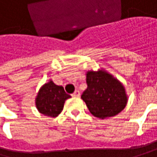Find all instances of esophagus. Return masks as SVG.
<instances>
[{
	"instance_id": "esophagus-1",
	"label": "esophagus",
	"mask_w": 157,
	"mask_h": 157,
	"mask_svg": "<svg viewBox=\"0 0 157 157\" xmlns=\"http://www.w3.org/2000/svg\"><path fill=\"white\" fill-rule=\"evenodd\" d=\"M72 96L73 97H79L80 96V91H79V90H75L74 93L72 94Z\"/></svg>"
}]
</instances>
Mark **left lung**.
Here are the masks:
<instances>
[{
    "mask_svg": "<svg viewBox=\"0 0 157 157\" xmlns=\"http://www.w3.org/2000/svg\"><path fill=\"white\" fill-rule=\"evenodd\" d=\"M87 88L81 98L96 118L106 119L118 115L128 101L123 85L105 70L86 71Z\"/></svg>",
    "mask_w": 157,
    "mask_h": 157,
    "instance_id": "obj_1",
    "label": "left lung"
}]
</instances>
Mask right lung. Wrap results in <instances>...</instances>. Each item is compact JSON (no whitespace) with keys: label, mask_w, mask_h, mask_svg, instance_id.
<instances>
[{"label":"right lung","mask_w":157,"mask_h":157,"mask_svg":"<svg viewBox=\"0 0 157 157\" xmlns=\"http://www.w3.org/2000/svg\"><path fill=\"white\" fill-rule=\"evenodd\" d=\"M71 95L65 92L62 86L50 80L42 86L36 97V106L39 113L50 118H56L62 112L65 101Z\"/></svg>","instance_id":"obj_1"}]
</instances>
